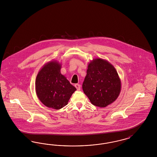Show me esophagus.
<instances>
[{"instance_id": "esophagus-1", "label": "esophagus", "mask_w": 157, "mask_h": 157, "mask_svg": "<svg viewBox=\"0 0 157 157\" xmlns=\"http://www.w3.org/2000/svg\"><path fill=\"white\" fill-rule=\"evenodd\" d=\"M75 86L77 90H80V89H81V85H79V84H75Z\"/></svg>"}]
</instances>
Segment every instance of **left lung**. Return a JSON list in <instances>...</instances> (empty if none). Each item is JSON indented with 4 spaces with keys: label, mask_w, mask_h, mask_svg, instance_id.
<instances>
[{
    "label": "left lung",
    "mask_w": 157,
    "mask_h": 157,
    "mask_svg": "<svg viewBox=\"0 0 157 157\" xmlns=\"http://www.w3.org/2000/svg\"><path fill=\"white\" fill-rule=\"evenodd\" d=\"M86 72L82 89L92 104L103 108L117 100L121 82L113 65L105 59H94L89 63Z\"/></svg>",
    "instance_id": "1"
}]
</instances>
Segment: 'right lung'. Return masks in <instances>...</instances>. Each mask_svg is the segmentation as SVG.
<instances>
[{"mask_svg": "<svg viewBox=\"0 0 157 157\" xmlns=\"http://www.w3.org/2000/svg\"><path fill=\"white\" fill-rule=\"evenodd\" d=\"M61 64L50 61L39 70L35 81L36 93L43 104L55 109L65 106L76 90L61 74Z\"/></svg>", "mask_w": 157, "mask_h": 157, "instance_id": "1", "label": "right lung"}]
</instances>
